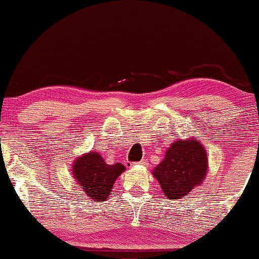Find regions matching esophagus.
Returning a JSON list of instances; mask_svg holds the SVG:
<instances>
[{
	"instance_id": "obj_1",
	"label": "esophagus",
	"mask_w": 259,
	"mask_h": 259,
	"mask_svg": "<svg viewBox=\"0 0 259 259\" xmlns=\"http://www.w3.org/2000/svg\"><path fill=\"white\" fill-rule=\"evenodd\" d=\"M138 164H140V165H146V164H148V159H142V161H140Z\"/></svg>"
}]
</instances>
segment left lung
<instances>
[{"label": "left lung", "instance_id": "8db88e82", "mask_svg": "<svg viewBox=\"0 0 259 259\" xmlns=\"http://www.w3.org/2000/svg\"><path fill=\"white\" fill-rule=\"evenodd\" d=\"M209 169L206 150L194 138L178 139L165 151L164 158L152 169L162 192L169 199H181L200 186Z\"/></svg>", "mask_w": 259, "mask_h": 259}]
</instances>
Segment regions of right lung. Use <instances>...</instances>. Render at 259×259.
I'll return each mask as SVG.
<instances>
[{
  "instance_id": "obj_1",
  "label": "right lung",
  "mask_w": 259,
  "mask_h": 259,
  "mask_svg": "<svg viewBox=\"0 0 259 259\" xmlns=\"http://www.w3.org/2000/svg\"><path fill=\"white\" fill-rule=\"evenodd\" d=\"M124 170L123 164H107L97 151H90L75 157L71 171L92 202H104L109 198L116 179Z\"/></svg>"
}]
</instances>
